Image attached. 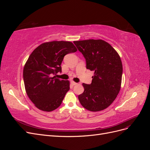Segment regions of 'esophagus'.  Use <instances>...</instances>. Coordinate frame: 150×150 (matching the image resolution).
<instances>
[{
    "mask_svg": "<svg viewBox=\"0 0 150 150\" xmlns=\"http://www.w3.org/2000/svg\"><path fill=\"white\" fill-rule=\"evenodd\" d=\"M71 84H72V86H75V85H76L77 84H78V83H76L74 82V81H71Z\"/></svg>",
    "mask_w": 150,
    "mask_h": 150,
    "instance_id": "obj_1",
    "label": "esophagus"
}]
</instances>
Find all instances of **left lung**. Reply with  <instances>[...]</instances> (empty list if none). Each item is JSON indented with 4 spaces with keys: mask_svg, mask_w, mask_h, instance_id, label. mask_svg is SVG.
<instances>
[{
    "mask_svg": "<svg viewBox=\"0 0 150 150\" xmlns=\"http://www.w3.org/2000/svg\"><path fill=\"white\" fill-rule=\"evenodd\" d=\"M74 44L84 57L86 68L94 72L91 84H83L84 91L78 96L79 102L89 111H102L111 105L120 91L121 58L115 49L103 40H78Z\"/></svg>",
    "mask_w": 150,
    "mask_h": 150,
    "instance_id": "obj_1",
    "label": "left lung"
}]
</instances>
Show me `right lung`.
<instances>
[{
	"label": "right lung",
	"mask_w": 150,
	"mask_h": 150,
	"mask_svg": "<svg viewBox=\"0 0 150 150\" xmlns=\"http://www.w3.org/2000/svg\"><path fill=\"white\" fill-rule=\"evenodd\" d=\"M77 51L69 41H52L40 44L29 56L23 70L27 94L40 110L52 111L59 106L69 90V81L56 78L66 54Z\"/></svg>",
	"instance_id": "add662e5"
}]
</instances>
